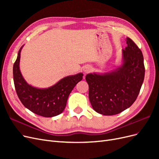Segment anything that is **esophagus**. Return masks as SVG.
Listing matches in <instances>:
<instances>
[{
  "mask_svg": "<svg viewBox=\"0 0 159 159\" xmlns=\"http://www.w3.org/2000/svg\"><path fill=\"white\" fill-rule=\"evenodd\" d=\"M91 70H92V67H91V66H89V65L85 66L84 67V72L85 74L89 73L90 71H91Z\"/></svg>",
  "mask_w": 159,
  "mask_h": 159,
  "instance_id": "esophagus-1",
  "label": "esophagus"
}]
</instances>
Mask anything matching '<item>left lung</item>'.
I'll list each match as a JSON object with an SVG mask.
<instances>
[{"label":"left lung","mask_w":159,"mask_h":159,"mask_svg":"<svg viewBox=\"0 0 159 159\" xmlns=\"http://www.w3.org/2000/svg\"><path fill=\"white\" fill-rule=\"evenodd\" d=\"M122 50L119 66L105 73H90L85 80L89 85V98L93 109L103 115H116L135 102L145 78L141 50L129 38Z\"/></svg>","instance_id":"1"}]
</instances>
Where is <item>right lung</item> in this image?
Instances as JSON below:
<instances>
[{
	"label": "right lung",
	"instance_id": "obj_1",
	"mask_svg": "<svg viewBox=\"0 0 159 159\" xmlns=\"http://www.w3.org/2000/svg\"><path fill=\"white\" fill-rule=\"evenodd\" d=\"M13 66V78L16 93L24 106L38 115L52 117L58 115L64 110L69 95L76 84L83 78L79 73L64 77L56 84L47 88H38L28 84L20 70V52Z\"/></svg>",
	"mask_w": 159,
	"mask_h": 159
}]
</instances>
